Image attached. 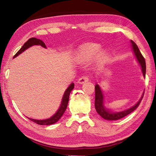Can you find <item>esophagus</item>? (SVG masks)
<instances>
[{
	"instance_id": "obj_1",
	"label": "esophagus",
	"mask_w": 156,
	"mask_h": 156,
	"mask_svg": "<svg viewBox=\"0 0 156 156\" xmlns=\"http://www.w3.org/2000/svg\"><path fill=\"white\" fill-rule=\"evenodd\" d=\"M89 78L88 76H81V77L79 78L78 83L80 84H83L84 83H86V82L89 81Z\"/></svg>"
}]
</instances>
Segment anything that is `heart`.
Instances as JSON below:
<instances>
[{"label":"heart","mask_w":156,"mask_h":156,"mask_svg":"<svg viewBox=\"0 0 156 156\" xmlns=\"http://www.w3.org/2000/svg\"><path fill=\"white\" fill-rule=\"evenodd\" d=\"M99 49V46L98 44H89L82 47L77 56V59L78 61L81 62H87L91 59ZM105 56L103 54L101 55L100 59L103 60Z\"/></svg>","instance_id":"obj_1"}]
</instances>
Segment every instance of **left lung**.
Segmentation results:
<instances>
[{"instance_id": "1", "label": "left lung", "mask_w": 156, "mask_h": 156, "mask_svg": "<svg viewBox=\"0 0 156 156\" xmlns=\"http://www.w3.org/2000/svg\"><path fill=\"white\" fill-rule=\"evenodd\" d=\"M131 43L132 44V47H133V51L135 53L137 59H138V62L141 65L142 73H143L144 76H145V74H146V63H145V60L140 51L137 44L132 40L131 41ZM144 94V91L139 101L137 102L134 106L131 107V108H129L127 109L122 111V112H112V111L105 108V107L104 106L103 95H102V91L101 89H100V87L98 86V84H96V86H95V95H96V96H95V107H96V110L98 113L101 117L103 118L104 119L109 120H119L120 118H122L125 117V116L129 114V113L133 112L134 110H136L137 108H138L139 105L140 104L142 98H143Z\"/></svg>"}]
</instances>
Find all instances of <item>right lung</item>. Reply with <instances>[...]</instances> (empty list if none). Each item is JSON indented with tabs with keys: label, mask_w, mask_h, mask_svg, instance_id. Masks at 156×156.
Here are the masks:
<instances>
[{
	"label": "right lung",
	"mask_w": 156,
	"mask_h": 156,
	"mask_svg": "<svg viewBox=\"0 0 156 156\" xmlns=\"http://www.w3.org/2000/svg\"><path fill=\"white\" fill-rule=\"evenodd\" d=\"M35 44H39L43 47H45L46 48V45L44 44V42L42 41L41 40H39L38 38H31L29 39V40L26 42V43L23 44V46L21 47V48L19 49L16 54L14 55V58L16 57L18 55H19L21 54L23 51H24L25 49H27L29 47H30L31 46L35 45ZM74 87V84L72 83L69 85V87L67 89V90L65 91L64 96H63L62 100V102H61V105L59 108V109L57 111V112L55 113V114L51 117L50 118H48V119H45V120H34V119H31V118H29L31 121L35 122L38 125H52V124L56 123L57 121H58L60 118L62 117V115H63V113H65L66 109H67V105H68V102H69V95L71 91H72V89Z\"/></svg>",
	"instance_id": "obj_1"
}]
</instances>
